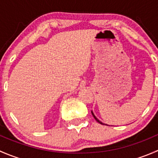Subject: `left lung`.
I'll return each instance as SVG.
<instances>
[{"mask_svg": "<svg viewBox=\"0 0 158 158\" xmlns=\"http://www.w3.org/2000/svg\"><path fill=\"white\" fill-rule=\"evenodd\" d=\"M92 115H93L94 118H95V120H96V121H97V122H98V123H100V124H101V125H105V124H103V123H102V122H100V121H99V120H98V118H96V117H95V114H94V113H93V112H92Z\"/></svg>", "mask_w": 158, "mask_h": 158, "instance_id": "left-lung-1", "label": "left lung"}]
</instances>
